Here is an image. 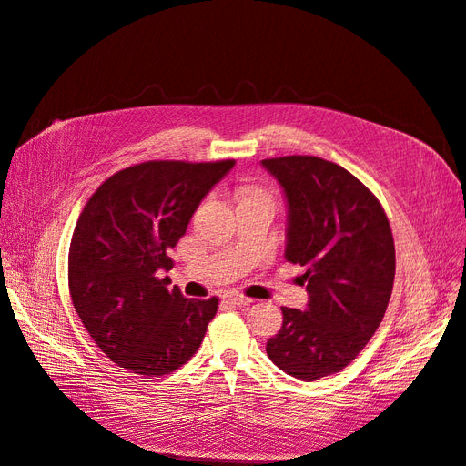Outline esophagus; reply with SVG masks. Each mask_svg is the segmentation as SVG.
Masks as SVG:
<instances>
[{"label": "esophagus", "mask_w": 466, "mask_h": 466, "mask_svg": "<svg viewBox=\"0 0 466 466\" xmlns=\"http://www.w3.org/2000/svg\"><path fill=\"white\" fill-rule=\"evenodd\" d=\"M226 301H228V304H232V306L242 308V306H250L254 299L246 298V296H242V294H228V296H226Z\"/></svg>", "instance_id": "1"}]
</instances>
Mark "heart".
Instances as JSON below:
<instances>
[{
    "label": "heart",
    "instance_id": "b5f03b06",
    "mask_svg": "<svg viewBox=\"0 0 466 466\" xmlns=\"http://www.w3.org/2000/svg\"><path fill=\"white\" fill-rule=\"evenodd\" d=\"M252 198H268V200H272V198H269V194L264 188H259V187H244L240 190V200H252Z\"/></svg>",
    "mask_w": 466,
    "mask_h": 466
}]
</instances>
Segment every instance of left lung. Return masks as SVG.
<instances>
[{
    "label": "left lung",
    "mask_w": 466,
    "mask_h": 466,
    "mask_svg": "<svg viewBox=\"0 0 466 466\" xmlns=\"http://www.w3.org/2000/svg\"><path fill=\"white\" fill-rule=\"evenodd\" d=\"M288 198L286 259L306 266V309L282 308L266 343L301 381L339 373L380 328L393 291L395 244L375 194L335 162L309 155L262 160Z\"/></svg>",
    "instance_id": "1"
}]
</instances>
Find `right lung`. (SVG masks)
I'll return each mask as SVG.
<instances>
[{
	"label": "right lung",
	"instance_id": "right-lung-1",
	"mask_svg": "<svg viewBox=\"0 0 466 466\" xmlns=\"http://www.w3.org/2000/svg\"><path fill=\"white\" fill-rule=\"evenodd\" d=\"M234 160H147L115 172L86 200L69 246V294L103 353L160 377L197 353L218 298L187 299L162 269L202 198Z\"/></svg>",
	"mask_w": 466,
	"mask_h": 466
}]
</instances>
